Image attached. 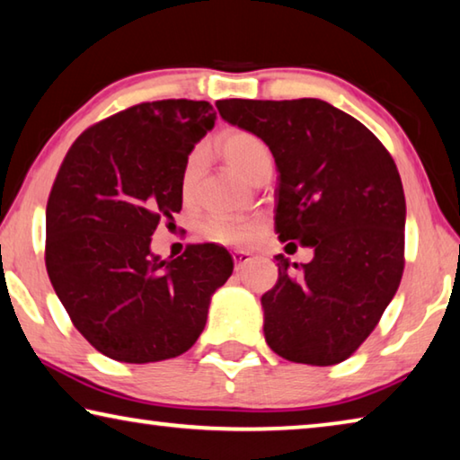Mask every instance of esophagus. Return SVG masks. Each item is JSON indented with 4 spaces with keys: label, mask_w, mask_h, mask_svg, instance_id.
Instances as JSON below:
<instances>
[{
    "label": "esophagus",
    "mask_w": 460,
    "mask_h": 460,
    "mask_svg": "<svg viewBox=\"0 0 460 460\" xmlns=\"http://www.w3.org/2000/svg\"><path fill=\"white\" fill-rule=\"evenodd\" d=\"M249 260H252V253H249V252H235V253H233V261H235V270L243 268Z\"/></svg>",
    "instance_id": "esophagus-1"
}]
</instances>
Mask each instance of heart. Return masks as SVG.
I'll return each instance as SVG.
<instances>
[{"label":"heart","mask_w":460,"mask_h":460,"mask_svg":"<svg viewBox=\"0 0 460 460\" xmlns=\"http://www.w3.org/2000/svg\"><path fill=\"white\" fill-rule=\"evenodd\" d=\"M217 146L227 160V164L239 172L247 181L253 182L263 168L271 166V158L266 144L247 129H227L217 139ZM202 170V155L194 152L186 160L182 170V192L184 197H190L192 190L197 189V182ZM205 233L208 239L219 241L225 245H243L253 239L258 233V223L253 221H233L223 219V217H213L205 223Z\"/></svg>","instance_id":"b5f03b06"}]
</instances>
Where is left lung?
<instances>
[{
	"mask_svg": "<svg viewBox=\"0 0 460 460\" xmlns=\"http://www.w3.org/2000/svg\"><path fill=\"white\" fill-rule=\"evenodd\" d=\"M217 109L274 154L279 241L314 247L296 274L276 255L278 284L261 296L270 349L321 367L349 359L398 292L406 263L394 158L361 121L321 99H223Z\"/></svg>",
	"mask_w": 460,
	"mask_h": 460,
	"instance_id": "8db88e82",
	"label": "left lung"
}]
</instances>
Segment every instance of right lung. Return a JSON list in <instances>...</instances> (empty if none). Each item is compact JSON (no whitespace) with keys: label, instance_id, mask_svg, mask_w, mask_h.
Segmentation results:
<instances>
[{"label":"right lung","instance_id":"1","mask_svg":"<svg viewBox=\"0 0 460 460\" xmlns=\"http://www.w3.org/2000/svg\"><path fill=\"white\" fill-rule=\"evenodd\" d=\"M215 126L207 101H146L83 131L46 205V271L75 329L121 363L172 359L197 342L208 302L233 271L213 243L176 260L150 253L182 208V170Z\"/></svg>","mask_w":460,"mask_h":460}]
</instances>
